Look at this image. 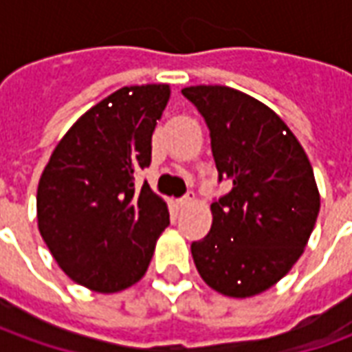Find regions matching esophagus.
I'll return each mask as SVG.
<instances>
[{"label":"esophagus","mask_w":352,"mask_h":352,"mask_svg":"<svg viewBox=\"0 0 352 352\" xmlns=\"http://www.w3.org/2000/svg\"><path fill=\"white\" fill-rule=\"evenodd\" d=\"M192 201H194V194H192V192H188V194H184L183 198H179V201H177V204H179L181 207H186V206H190Z\"/></svg>","instance_id":"esophagus-1"}]
</instances>
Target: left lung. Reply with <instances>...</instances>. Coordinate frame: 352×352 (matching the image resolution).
<instances>
[{
  "label": "left lung",
  "instance_id": "8db88e82",
  "mask_svg": "<svg viewBox=\"0 0 352 352\" xmlns=\"http://www.w3.org/2000/svg\"><path fill=\"white\" fill-rule=\"evenodd\" d=\"M206 118L219 181L213 224L192 243L201 279L217 292L249 298L272 288L302 256L320 209L309 158L262 101L230 87L181 90Z\"/></svg>",
  "mask_w": 352,
  "mask_h": 352
}]
</instances>
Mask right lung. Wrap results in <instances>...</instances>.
<instances>
[{"instance_id": "add662e5", "label": "right lung", "mask_w": 352, "mask_h": 352, "mask_svg": "<svg viewBox=\"0 0 352 352\" xmlns=\"http://www.w3.org/2000/svg\"><path fill=\"white\" fill-rule=\"evenodd\" d=\"M168 85L116 90L67 130L37 186V224L65 275L94 292L135 285L169 224L166 201L135 173L151 166Z\"/></svg>"}]
</instances>
